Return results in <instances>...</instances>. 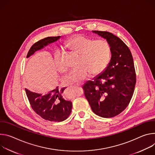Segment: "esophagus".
<instances>
[{
  "label": "esophagus",
  "mask_w": 155,
  "mask_h": 155,
  "mask_svg": "<svg viewBox=\"0 0 155 155\" xmlns=\"http://www.w3.org/2000/svg\"><path fill=\"white\" fill-rule=\"evenodd\" d=\"M78 87H79L81 88V87H82V85H78Z\"/></svg>",
  "instance_id": "obj_1"
}]
</instances>
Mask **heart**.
<instances>
[{
    "label": "heart",
    "mask_w": 155,
    "mask_h": 155,
    "mask_svg": "<svg viewBox=\"0 0 155 155\" xmlns=\"http://www.w3.org/2000/svg\"><path fill=\"white\" fill-rule=\"evenodd\" d=\"M66 45L74 52L80 55L77 70H71L65 75L62 81L65 85L79 84L89 76L97 75L105 71L111 57V49L108 42L103 39L96 40L86 36L78 35L66 42ZM54 61L57 70L64 73L67 66L63 62V54L57 50Z\"/></svg>",
    "instance_id": "obj_1"
}]
</instances>
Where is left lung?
Wrapping results in <instances>:
<instances>
[{
	"mask_svg": "<svg viewBox=\"0 0 155 155\" xmlns=\"http://www.w3.org/2000/svg\"><path fill=\"white\" fill-rule=\"evenodd\" d=\"M92 32L107 40L111 57L105 71L85 83L83 89L95 114L112 117L123 112L132 97L136 83L133 57L129 47L113 34Z\"/></svg>",
	"mask_w": 155,
	"mask_h": 155,
	"instance_id": "8db88e82",
	"label": "left lung"
}]
</instances>
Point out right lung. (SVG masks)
<instances>
[{
    "label": "right lung",
    "instance_id": "1",
    "mask_svg": "<svg viewBox=\"0 0 155 155\" xmlns=\"http://www.w3.org/2000/svg\"><path fill=\"white\" fill-rule=\"evenodd\" d=\"M60 38V36L47 37L38 41L30 48L26 57H29L35 51ZM64 89L65 87L59 89L58 86L44 95L31 92L26 89L25 91L32 110L38 115L47 121L61 122L70 116L72 109V102L63 98V93Z\"/></svg>",
    "mask_w": 155,
    "mask_h": 155
}]
</instances>
